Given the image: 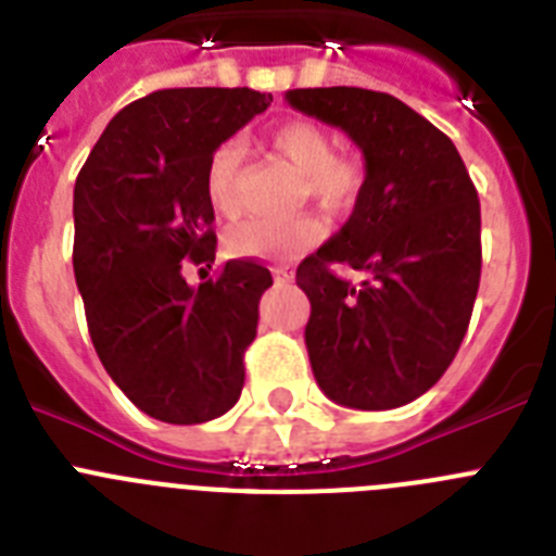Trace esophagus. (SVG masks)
<instances>
[{
    "mask_svg": "<svg viewBox=\"0 0 556 556\" xmlns=\"http://www.w3.org/2000/svg\"><path fill=\"white\" fill-rule=\"evenodd\" d=\"M273 275H275V283H289V281H292V269H289V267H275Z\"/></svg>",
    "mask_w": 556,
    "mask_h": 556,
    "instance_id": "obj_1",
    "label": "esophagus"
}]
</instances>
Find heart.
Returning a JSON list of instances; mask_svg holds the SVG:
<instances>
[{"label": "heart", "instance_id": "b5f03b06", "mask_svg": "<svg viewBox=\"0 0 556 556\" xmlns=\"http://www.w3.org/2000/svg\"><path fill=\"white\" fill-rule=\"evenodd\" d=\"M269 150L303 175L308 198L331 214H345L365 189V161L358 155H333V141L320 125L292 119L273 127ZM205 194L211 205L230 214L239 203V150L225 141L211 152L205 164ZM326 228L320 219H244L225 230V250L239 258H289L323 242Z\"/></svg>", "mask_w": 556, "mask_h": 556}]
</instances>
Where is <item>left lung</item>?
I'll list each match as a JSON object with an SVG mask.
<instances>
[{"instance_id":"8db88e82","label":"left lung","mask_w":556,"mask_h":556,"mask_svg":"<svg viewBox=\"0 0 556 556\" xmlns=\"http://www.w3.org/2000/svg\"><path fill=\"white\" fill-rule=\"evenodd\" d=\"M294 111L348 132L365 155L353 214L298 267L320 390L351 409H395L459 351L481 275L479 194L454 141L406 102L367 88H294ZM348 263L362 288L332 275Z\"/></svg>"}]
</instances>
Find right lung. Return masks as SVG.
<instances>
[{
    "mask_svg": "<svg viewBox=\"0 0 556 556\" xmlns=\"http://www.w3.org/2000/svg\"><path fill=\"white\" fill-rule=\"evenodd\" d=\"M273 94L164 88L122 108L75 184V281L94 351L132 404L175 426L205 424L239 401L244 351L273 275L233 258L200 287L217 236L205 164Z\"/></svg>",
    "mask_w": 556,
    "mask_h": 556,
    "instance_id": "right-lung-1",
    "label": "right lung"
}]
</instances>
